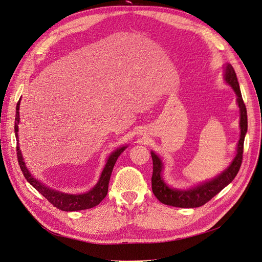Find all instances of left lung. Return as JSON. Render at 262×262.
Listing matches in <instances>:
<instances>
[{
  "label": "left lung",
  "mask_w": 262,
  "mask_h": 262,
  "mask_svg": "<svg viewBox=\"0 0 262 262\" xmlns=\"http://www.w3.org/2000/svg\"><path fill=\"white\" fill-rule=\"evenodd\" d=\"M224 80L229 84L236 95V105L240 110V139H238L235 156L230 165L225 170L212 178L211 180L201 182V183L188 188H176L169 186L164 178L163 170L164 163L156 153L151 151L153 161V174H152V190L155 197L164 204L177 208H198L206 204L214 196L230 184L237 174L242 164L243 146L245 135L247 133V113L246 107L242 98L240 85L237 82L235 72L231 64L226 63L224 67Z\"/></svg>",
  "instance_id": "8db88e82"
}]
</instances>
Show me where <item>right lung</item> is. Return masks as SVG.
I'll return each instance as SVG.
<instances>
[{
	"label": "right lung",
	"instance_id": "obj_1",
	"mask_svg": "<svg viewBox=\"0 0 262 262\" xmlns=\"http://www.w3.org/2000/svg\"><path fill=\"white\" fill-rule=\"evenodd\" d=\"M21 100V99H20ZM20 100L18 101L16 107V118H15V135L17 139V156H18V163L21 168V171L24 173L25 178L29 183L35 188L37 191L46 198L50 203H52L55 208H58L62 211L66 212H73V211H81L96 207L99 202L103 200L107 192H108V185L109 180L111 177V172L113 170V167L116 165L117 159L121 155V153L124 152L128 145H122L119 146L117 150L113 151L109 156L106 162V165L103 169V171L100 173V177L97 181V183L94 185V187L91 188L89 191L83 192V194H67V192L59 191L56 189H53L49 186H47L42 182L34 178L29 169L26 166V163L22 157V153L19 146V137H18V124L20 122L19 117V109H20Z\"/></svg>",
	"mask_w": 262,
	"mask_h": 262
}]
</instances>
